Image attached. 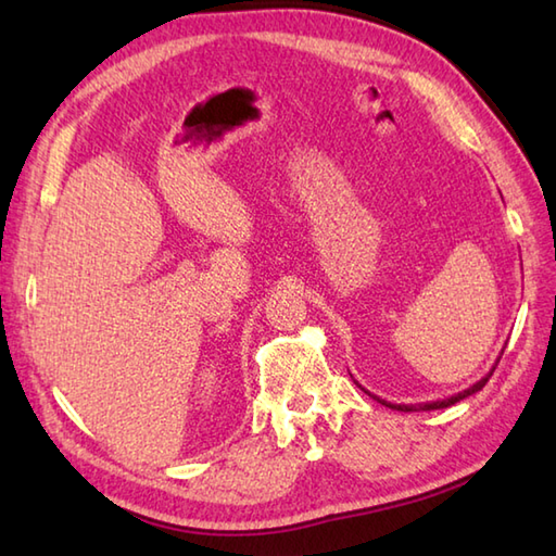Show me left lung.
<instances>
[{
  "label": "left lung",
  "mask_w": 556,
  "mask_h": 556,
  "mask_svg": "<svg viewBox=\"0 0 556 556\" xmlns=\"http://www.w3.org/2000/svg\"><path fill=\"white\" fill-rule=\"evenodd\" d=\"M504 353V351H502ZM502 353H500V358H502ZM500 358H497V363H500ZM497 363L492 365V370L482 377V380H478L473 387H468V389H464V392H458V394H454V396H448V399H442V401H430V404H418V406H408V404H387L384 399H377L380 401V404H384V406H389V408H394V410H437V408H448V406H454L456 401H460V399H466V396H470V394H476V392H480L482 387L488 384V380L492 377V372H494V368H497Z\"/></svg>",
  "instance_id": "1"
}]
</instances>
